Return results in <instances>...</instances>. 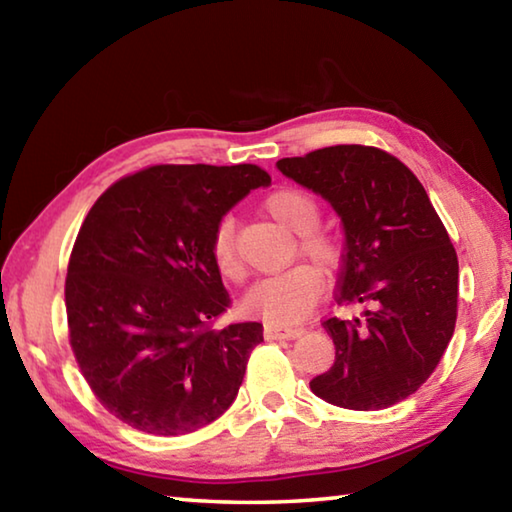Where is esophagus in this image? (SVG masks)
Segmentation results:
<instances>
[{"mask_svg":"<svg viewBox=\"0 0 512 512\" xmlns=\"http://www.w3.org/2000/svg\"><path fill=\"white\" fill-rule=\"evenodd\" d=\"M305 334V327H280L268 323L264 325V336L268 341H282V339H296V336Z\"/></svg>","mask_w":512,"mask_h":512,"instance_id":"34e87169","label":"esophagus"}]
</instances>
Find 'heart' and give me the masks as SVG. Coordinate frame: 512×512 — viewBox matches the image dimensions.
<instances>
[{
	"mask_svg": "<svg viewBox=\"0 0 512 512\" xmlns=\"http://www.w3.org/2000/svg\"><path fill=\"white\" fill-rule=\"evenodd\" d=\"M264 207L275 221L300 235V250L307 257L325 268H332L339 262L341 248L332 235L316 228L320 207L307 192L291 187L277 189L266 196ZM212 259L219 273L228 280H237L241 275V259L235 246V221L228 216L219 221L212 235ZM320 289H323V277L318 268L298 264L253 284L241 305L246 314L264 318L273 325H293L309 316V311L316 307Z\"/></svg>",
	"mask_w": 512,
	"mask_h": 512,
	"instance_id": "b5f03b06",
	"label": "heart"
}]
</instances>
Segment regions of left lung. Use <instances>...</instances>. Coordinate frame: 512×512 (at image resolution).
<instances>
[{
    "label": "left lung",
    "mask_w": 512,
    "mask_h": 512,
    "mask_svg": "<svg viewBox=\"0 0 512 512\" xmlns=\"http://www.w3.org/2000/svg\"><path fill=\"white\" fill-rule=\"evenodd\" d=\"M277 169L339 214L336 305L368 307L361 318L323 320L336 361L311 391L352 411L406 400L436 370L456 325L458 259L427 192L391 153L361 144L282 158Z\"/></svg>",
    "instance_id": "left-lung-1"
}]
</instances>
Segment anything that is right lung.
<instances>
[{
	"label": "right lung",
	"instance_id": "add662e5",
	"mask_svg": "<svg viewBox=\"0 0 512 512\" xmlns=\"http://www.w3.org/2000/svg\"><path fill=\"white\" fill-rule=\"evenodd\" d=\"M271 176L255 164H158L99 196L65 280L69 343L99 402L153 436H183L230 409L262 323L212 329L230 305L216 225Z\"/></svg>",
	"mask_w": 512,
	"mask_h": 512
}]
</instances>
